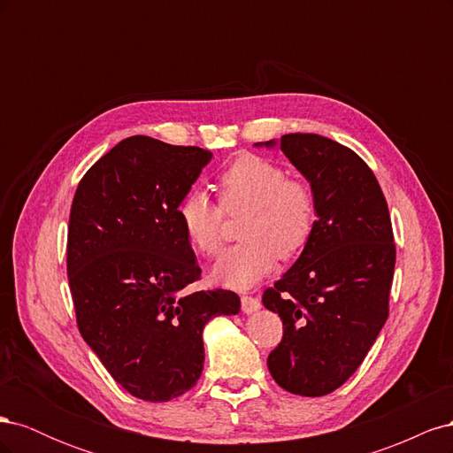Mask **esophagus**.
Returning a JSON list of instances; mask_svg holds the SVG:
<instances>
[{
  "label": "esophagus",
  "instance_id": "34e87169",
  "mask_svg": "<svg viewBox=\"0 0 453 453\" xmlns=\"http://www.w3.org/2000/svg\"><path fill=\"white\" fill-rule=\"evenodd\" d=\"M260 308V303H258V298H255V296H242V310H243V313H255L257 310Z\"/></svg>",
  "mask_w": 453,
  "mask_h": 453
}]
</instances>
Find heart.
Returning <instances> with one entry per match:
<instances>
[{"mask_svg": "<svg viewBox=\"0 0 453 453\" xmlns=\"http://www.w3.org/2000/svg\"><path fill=\"white\" fill-rule=\"evenodd\" d=\"M221 205L193 188L177 205L185 236L205 257L225 242V213H248L240 228L243 243L217 260L211 276L232 289H251L276 266L278 257L293 258L306 248L315 226V196L300 180L287 177L280 164L242 155L219 180Z\"/></svg>", "mask_w": 453, "mask_h": 453, "instance_id": "obj_1", "label": "heart"}]
</instances>
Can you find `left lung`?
I'll use <instances>...</instances> for the list:
<instances>
[{
  "instance_id": "1",
  "label": "left lung",
  "mask_w": 453,
  "mask_h": 453,
  "mask_svg": "<svg viewBox=\"0 0 453 453\" xmlns=\"http://www.w3.org/2000/svg\"><path fill=\"white\" fill-rule=\"evenodd\" d=\"M283 150L315 196L306 248L263 304L283 321L268 370L303 396L333 393L359 368L389 313L393 228L376 177L351 149L318 134L255 143Z\"/></svg>"
}]
</instances>
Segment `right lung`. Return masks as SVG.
<instances>
[{
  "instance_id": "obj_1",
  "label": "right lung",
  "mask_w": 453,
  "mask_h": 453,
  "mask_svg": "<svg viewBox=\"0 0 453 453\" xmlns=\"http://www.w3.org/2000/svg\"><path fill=\"white\" fill-rule=\"evenodd\" d=\"M211 153L132 135L81 180L67 230V280L81 336L130 395L166 403L203 368L202 331L236 315L232 291H193L200 266L177 217Z\"/></svg>"
}]
</instances>
